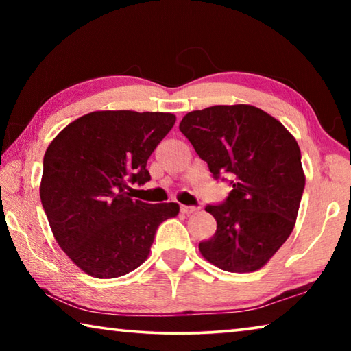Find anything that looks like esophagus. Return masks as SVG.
<instances>
[{
    "mask_svg": "<svg viewBox=\"0 0 351 351\" xmlns=\"http://www.w3.org/2000/svg\"><path fill=\"white\" fill-rule=\"evenodd\" d=\"M198 210V207L195 206H181V212L186 213V215H189V213H195Z\"/></svg>",
    "mask_w": 351,
    "mask_h": 351,
    "instance_id": "esophagus-1",
    "label": "esophagus"
}]
</instances>
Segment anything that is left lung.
I'll list each match as a JSON object with an SVG mask.
<instances>
[{
    "label": "left lung",
    "mask_w": 351,
    "mask_h": 351,
    "mask_svg": "<svg viewBox=\"0 0 351 351\" xmlns=\"http://www.w3.org/2000/svg\"><path fill=\"white\" fill-rule=\"evenodd\" d=\"M180 130L213 176L232 178L226 203L206 207L217 232L199 243L201 255L229 272L263 268L293 232L304 193L294 136L276 117L245 104L190 111Z\"/></svg>",
    "instance_id": "left-lung-1"
}]
</instances>
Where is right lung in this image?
<instances>
[{"label":"right lung","instance_id":"add662e5","mask_svg":"<svg viewBox=\"0 0 351 351\" xmlns=\"http://www.w3.org/2000/svg\"><path fill=\"white\" fill-rule=\"evenodd\" d=\"M171 112L94 111L47 147L40 198L64 254L85 274L116 278L144 263L159 224L178 203L133 199L130 182L150 181L147 161L175 125Z\"/></svg>","mask_w":351,"mask_h":351}]
</instances>
